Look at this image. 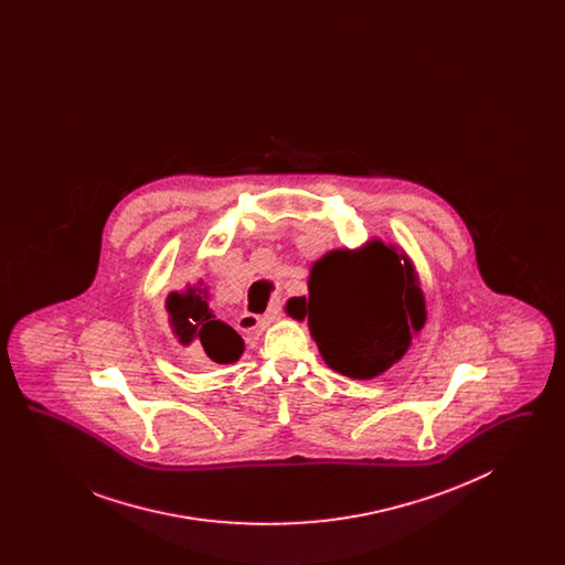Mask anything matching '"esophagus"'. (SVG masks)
Listing matches in <instances>:
<instances>
[{
    "instance_id": "esophagus-1",
    "label": "esophagus",
    "mask_w": 565,
    "mask_h": 565,
    "mask_svg": "<svg viewBox=\"0 0 565 565\" xmlns=\"http://www.w3.org/2000/svg\"><path fill=\"white\" fill-rule=\"evenodd\" d=\"M279 316H281V302L275 300L265 316L243 313L242 318L237 320V328L242 332H260V330L269 328L270 323L275 322V320H279Z\"/></svg>"
}]
</instances>
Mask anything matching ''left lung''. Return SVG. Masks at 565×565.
I'll return each mask as SVG.
<instances>
[{
  "mask_svg": "<svg viewBox=\"0 0 565 565\" xmlns=\"http://www.w3.org/2000/svg\"><path fill=\"white\" fill-rule=\"evenodd\" d=\"M307 288L286 311L307 320L323 362L351 379L369 381L398 364L428 320L415 263L379 237L328 249L311 263Z\"/></svg>",
  "mask_w": 565,
  "mask_h": 565,
  "instance_id": "left-lung-1",
  "label": "left lung"
}]
</instances>
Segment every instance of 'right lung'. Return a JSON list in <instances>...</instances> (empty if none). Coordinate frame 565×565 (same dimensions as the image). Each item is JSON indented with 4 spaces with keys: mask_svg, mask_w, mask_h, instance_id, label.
<instances>
[{
    "mask_svg": "<svg viewBox=\"0 0 565 565\" xmlns=\"http://www.w3.org/2000/svg\"><path fill=\"white\" fill-rule=\"evenodd\" d=\"M210 288L203 279L171 290L164 298L167 322L182 348H199L215 364H235L245 351L242 337L215 318L210 307Z\"/></svg>",
    "mask_w": 565,
    "mask_h": 565,
    "instance_id": "obj_1",
    "label": "right lung"
}]
</instances>
